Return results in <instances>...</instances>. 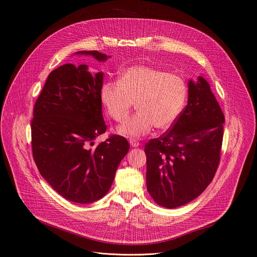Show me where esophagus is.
<instances>
[{"label": "esophagus", "instance_id": "1", "mask_svg": "<svg viewBox=\"0 0 257 257\" xmlns=\"http://www.w3.org/2000/svg\"><path fill=\"white\" fill-rule=\"evenodd\" d=\"M129 143H130L131 147H133V148H138V147L141 146L140 142H139L138 140H134V139H130V140H129Z\"/></svg>", "mask_w": 257, "mask_h": 257}]
</instances>
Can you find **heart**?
Returning a JSON list of instances; mask_svg holds the SVG:
<instances>
[{
    "label": "heart",
    "instance_id": "b5f03b06",
    "mask_svg": "<svg viewBox=\"0 0 257 257\" xmlns=\"http://www.w3.org/2000/svg\"><path fill=\"white\" fill-rule=\"evenodd\" d=\"M188 90L178 75L145 65L127 68L117 82L106 81L100 90L101 103L107 114L122 122L129 114L134 101L136 111L117 128V133L132 138L151 131L153 127L166 130L182 113Z\"/></svg>",
    "mask_w": 257,
    "mask_h": 257
}]
</instances>
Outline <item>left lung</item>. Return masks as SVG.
<instances>
[{
    "label": "left lung",
    "mask_w": 257,
    "mask_h": 257,
    "mask_svg": "<svg viewBox=\"0 0 257 257\" xmlns=\"http://www.w3.org/2000/svg\"><path fill=\"white\" fill-rule=\"evenodd\" d=\"M224 114L202 76L188 81V103L173 128L145 147L147 189L159 206L175 209L198 197L220 161Z\"/></svg>",
    "instance_id": "1"
}]
</instances>
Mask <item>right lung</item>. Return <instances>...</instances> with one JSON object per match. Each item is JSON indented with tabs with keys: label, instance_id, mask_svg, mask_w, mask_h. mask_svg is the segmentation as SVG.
<instances>
[{
	"label": "right lung",
	"instance_id": "1",
	"mask_svg": "<svg viewBox=\"0 0 257 257\" xmlns=\"http://www.w3.org/2000/svg\"><path fill=\"white\" fill-rule=\"evenodd\" d=\"M74 55L92 56L98 62L109 58L97 50ZM102 84L103 72L65 64L49 73L34 107L32 149L39 173L61 196L76 203L97 201L108 192L130 148L118 135L90 148L106 130Z\"/></svg>",
	"mask_w": 257,
	"mask_h": 257
}]
</instances>
